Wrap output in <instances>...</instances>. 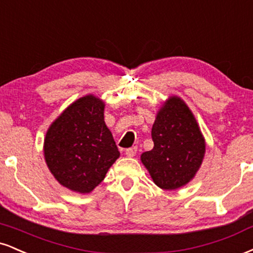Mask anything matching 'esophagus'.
<instances>
[{
  "mask_svg": "<svg viewBox=\"0 0 253 253\" xmlns=\"http://www.w3.org/2000/svg\"><path fill=\"white\" fill-rule=\"evenodd\" d=\"M138 152V147L136 146H133V147H129L126 150V156L127 157H134Z\"/></svg>",
  "mask_w": 253,
  "mask_h": 253,
  "instance_id": "34e87169",
  "label": "esophagus"
}]
</instances>
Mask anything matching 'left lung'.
Returning a JSON list of instances; mask_svg holds the SVG:
<instances>
[{"mask_svg":"<svg viewBox=\"0 0 253 253\" xmlns=\"http://www.w3.org/2000/svg\"><path fill=\"white\" fill-rule=\"evenodd\" d=\"M152 151L141 161L163 190H175L193 178L205 153V141L193 114L179 97L169 99L152 127Z\"/></svg>","mask_w":253,"mask_h":253,"instance_id":"left-lung-1","label":"left lung"}]
</instances>
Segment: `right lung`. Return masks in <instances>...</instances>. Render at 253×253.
<instances>
[{
  "instance_id": "add662e5",
  "label": "right lung",
  "mask_w": 253,
  "mask_h": 253,
  "mask_svg": "<svg viewBox=\"0 0 253 253\" xmlns=\"http://www.w3.org/2000/svg\"><path fill=\"white\" fill-rule=\"evenodd\" d=\"M105 105L93 95L81 97L60 115L44 139V158L61 185L89 193L120 156L103 120Z\"/></svg>"
}]
</instances>
